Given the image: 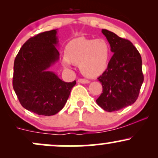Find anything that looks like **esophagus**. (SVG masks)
<instances>
[{
    "label": "esophagus",
    "mask_w": 158,
    "mask_h": 158,
    "mask_svg": "<svg viewBox=\"0 0 158 158\" xmlns=\"http://www.w3.org/2000/svg\"><path fill=\"white\" fill-rule=\"evenodd\" d=\"M78 82L81 83V84H88L90 82V81L85 79H78Z\"/></svg>",
    "instance_id": "34e87169"
}]
</instances>
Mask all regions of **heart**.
<instances>
[{
	"mask_svg": "<svg viewBox=\"0 0 158 158\" xmlns=\"http://www.w3.org/2000/svg\"><path fill=\"white\" fill-rule=\"evenodd\" d=\"M62 63L65 68L70 64H79L81 72L94 78L102 74L108 67L110 56L108 42L102 39H87L77 38L67 44Z\"/></svg>",
	"mask_w": 158,
	"mask_h": 158,
	"instance_id": "b5f03b06",
	"label": "heart"
}]
</instances>
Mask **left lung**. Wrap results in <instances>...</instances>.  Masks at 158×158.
<instances>
[{"label":"left lung","instance_id":"1","mask_svg":"<svg viewBox=\"0 0 158 158\" xmlns=\"http://www.w3.org/2000/svg\"><path fill=\"white\" fill-rule=\"evenodd\" d=\"M114 52L108 68L98 80L102 93L96 102L103 110L116 111L135 103L143 82L142 59L137 48L128 40L102 29Z\"/></svg>","mask_w":158,"mask_h":158}]
</instances>
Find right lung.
Segmentation results:
<instances>
[{"label":"right lung","instance_id":"right-lung-1","mask_svg":"<svg viewBox=\"0 0 158 158\" xmlns=\"http://www.w3.org/2000/svg\"><path fill=\"white\" fill-rule=\"evenodd\" d=\"M57 30L29 39L14 61L12 86L25 109L51 116L62 109L76 81L65 82L48 69L59 59Z\"/></svg>","mask_w":158,"mask_h":158}]
</instances>
